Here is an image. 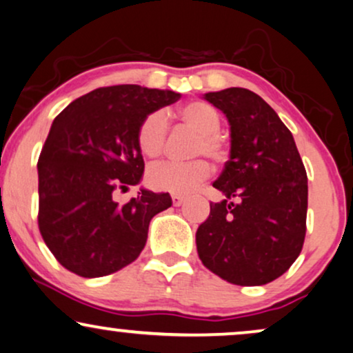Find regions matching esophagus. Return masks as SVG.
<instances>
[{
	"mask_svg": "<svg viewBox=\"0 0 353 353\" xmlns=\"http://www.w3.org/2000/svg\"><path fill=\"white\" fill-rule=\"evenodd\" d=\"M171 199H172V205H174V207H179V205L184 203V200H185L184 195H179V194H172Z\"/></svg>",
	"mask_w": 353,
	"mask_h": 353,
	"instance_id": "obj_1",
	"label": "esophagus"
}]
</instances>
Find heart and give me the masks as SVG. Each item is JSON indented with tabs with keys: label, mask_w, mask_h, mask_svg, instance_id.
Instances as JSON below:
<instances>
[{
	"label": "heart",
	"mask_w": 353,
	"mask_h": 353,
	"mask_svg": "<svg viewBox=\"0 0 353 353\" xmlns=\"http://www.w3.org/2000/svg\"><path fill=\"white\" fill-rule=\"evenodd\" d=\"M179 119L197 132L192 154H205L215 163L228 158V143L220 137L221 120L212 105L203 101L187 102L179 109ZM169 125L161 110H154L141 120L137 132L138 148L148 158H158L166 146ZM210 164L205 159L185 163H161L148 171V182L156 190L171 194H187L210 176Z\"/></svg>",
	"instance_id": "1"
}]
</instances>
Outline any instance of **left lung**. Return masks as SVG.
Masks as SVG:
<instances>
[{
    "instance_id": "8db88e82",
    "label": "left lung",
    "mask_w": 353,
    "mask_h": 353,
    "mask_svg": "<svg viewBox=\"0 0 353 353\" xmlns=\"http://www.w3.org/2000/svg\"><path fill=\"white\" fill-rule=\"evenodd\" d=\"M226 115L230 159L195 234L202 264L226 282L254 287L279 279L300 256L306 234L307 177L292 132L256 92L203 94Z\"/></svg>"
}]
</instances>
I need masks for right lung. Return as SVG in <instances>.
<instances>
[{
    "label": "right lung",
    "instance_id": "obj_1",
    "mask_svg": "<svg viewBox=\"0 0 353 353\" xmlns=\"http://www.w3.org/2000/svg\"><path fill=\"white\" fill-rule=\"evenodd\" d=\"M179 97L138 84L107 86L78 97L53 120L37 163V220L65 269L96 279L143 251L151 218L171 207V195L141 189L127 203L114 195L141 181V120Z\"/></svg>",
    "mask_w": 353,
    "mask_h": 353
}]
</instances>
